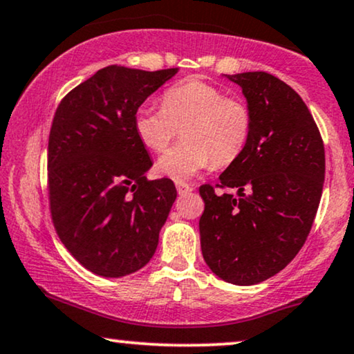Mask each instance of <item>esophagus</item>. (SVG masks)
I'll return each mask as SVG.
<instances>
[{
    "label": "esophagus",
    "mask_w": 354,
    "mask_h": 354,
    "mask_svg": "<svg viewBox=\"0 0 354 354\" xmlns=\"http://www.w3.org/2000/svg\"><path fill=\"white\" fill-rule=\"evenodd\" d=\"M176 187H177L178 195H187V194H190L192 190H194V188H192L190 185H187V183H183V182H176Z\"/></svg>",
    "instance_id": "obj_1"
}]
</instances>
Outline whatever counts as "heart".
<instances>
[{"instance_id": "obj_1", "label": "heart", "mask_w": 354, "mask_h": 354, "mask_svg": "<svg viewBox=\"0 0 354 354\" xmlns=\"http://www.w3.org/2000/svg\"><path fill=\"white\" fill-rule=\"evenodd\" d=\"M133 127L146 148L160 153L182 127L183 140L160 156V174L188 180L211 164L226 167L241 158L254 130L249 104L231 97L203 77H187L167 87L162 107L141 105Z\"/></svg>"}]
</instances>
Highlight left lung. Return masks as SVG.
<instances>
[{
	"mask_svg": "<svg viewBox=\"0 0 354 354\" xmlns=\"http://www.w3.org/2000/svg\"><path fill=\"white\" fill-rule=\"evenodd\" d=\"M227 77L242 87L254 130L216 183L237 196L200 187L201 254L216 277L250 286L281 272L304 245L322 196L325 149L309 109L286 82L265 71Z\"/></svg>",
	"mask_w": 354,
	"mask_h": 354,
	"instance_id": "left-lung-1",
	"label": "left lung"
}]
</instances>
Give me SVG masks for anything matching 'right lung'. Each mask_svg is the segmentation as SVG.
<instances>
[{"label": "right lung", "mask_w": 354, "mask_h": 354, "mask_svg": "<svg viewBox=\"0 0 354 354\" xmlns=\"http://www.w3.org/2000/svg\"><path fill=\"white\" fill-rule=\"evenodd\" d=\"M177 73L107 66L70 91L48 136V200L59 241L82 267L120 278L154 255L177 198L138 138L136 109Z\"/></svg>", "instance_id": "1"}]
</instances>
